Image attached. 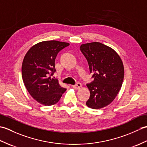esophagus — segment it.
Instances as JSON below:
<instances>
[{
	"label": "esophagus",
	"mask_w": 147,
	"mask_h": 147,
	"mask_svg": "<svg viewBox=\"0 0 147 147\" xmlns=\"http://www.w3.org/2000/svg\"><path fill=\"white\" fill-rule=\"evenodd\" d=\"M82 86V84H81L80 83H77L76 85L72 86V87H73V88H74V89H79Z\"/></svg>",
	"instance_id": "obj_1"
}]
</instances>
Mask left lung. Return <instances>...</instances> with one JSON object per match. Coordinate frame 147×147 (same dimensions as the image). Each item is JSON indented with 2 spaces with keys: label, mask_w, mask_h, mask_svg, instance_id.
<instances>
[{
  "label": "left lung",
  "mask_w": 147,
  "mask_h": 147,
  "mask_svg": "<svg viewBox=\"0 0 147 147\" xmlns=\"http://www.w3.org/2000/svg\"><path fill=\"white\" fill-rule=\"evenodd\" d=\"M80 50L93 74V82L86 85L90 95L86 105L93 109H101L114 100L124 79L123 62L116 52L100 42L83 44Z\"/></svg>",
  "instance_id": "1"
}]
</instances>
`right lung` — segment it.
<instances>
[{
  "label": "right lung",
  "mask_w": 147,
  "mask_h": 147,
  "mask_svg": "<svg viewBox=\"0 0 147 147\" xmlns=\"http://www.w3.org/2000/svg\"><path fill=\"white\" fill-rule=\"evenodd\" d=\"M69 45L56 40L42 42L30 48L24 56L21 69L24 86L40 104L48 106L56 104L66 90L51 76L56 71L57 54Z\"/></svg>",
  "instance_id": "add662e5"
}]
</instances>
